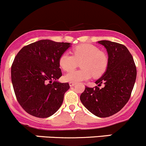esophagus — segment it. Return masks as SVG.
Returning <instances> with one entry per match:
<instances>
[{
  "label": "esophagus",
  "mask_w": 146,
  "mask_h": 146,
  "mask_svg": "<svg viewBox=\"0 0 146 146\" xmlns=\"http://www.w3.org/2000/svg\"><path fill=\"white\" fill-rule=\"evenodd\" d=\"M74 85H75V82H69V85H70V87L74 86Z\"/></svg>",
  "instance_id": "34e87169"
}]
</instances>
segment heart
<instances>
[{
	"label": "heart",
	"mask_w": 146,
	"mask_h": 146,
	"mask_svg": "<svg viewBox=\"0 0 146 146\" xmlns=\"http://www.w3.org/2000/svg\"><path fill=\"white\" fill-rule=\"evenodd\" d=\"M73 55L66 51L59 58V66L65 71H70L81 63L82 69L73 70L64 76L66 81L78 82L90 78L93 75L100 77L106 71L108 66V57L97 46L91 44H81L73 48Z\"/></svg>",
	"instance_id": "heart-1"
}]
</instances>
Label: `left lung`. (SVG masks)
Returning <instances> with one entry per match:
<instances>
[{
    "mask_svg": "<svg viewBox=\"0 0 146 146\" xmlns=\"http://www.w3.org/2000/svg\"><path fill=\"white\" fill-rule=\"evenodd\" d=\"M108 53V66L94 88L86 87L80 99L95 116L108 117L120 111L128 102L136 78L132 55L124 45L107 40L99 41ZM102 84L104 87L100 88Z\"/></svg>",
    "mask_w": 146,
    "mask_h": 146,
    "instance_id": "left-lung-1",
    "label": "left lung"
}]
</instances>
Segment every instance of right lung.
I'll use <instances>...</instances> for the list:
<instances>
[{
  "label": "right lung",
  "instance_id": "right-lung-1",
  "mask_svg": "<svg viewBox=\"0 0 146 146\" xmlns=\"http://www.w3.org/2000/svg\"><path fill=\"white\" fill-rule=\"evenodd\" d=\"M70 43L44 39L25 46L11 66L17 100L28 114L46 118L60 108L70 86L57 81L62 76L59 58Z\"/></svg>",
  "mask_w": 146,
  "mask_h": 146
}]
</instances>
